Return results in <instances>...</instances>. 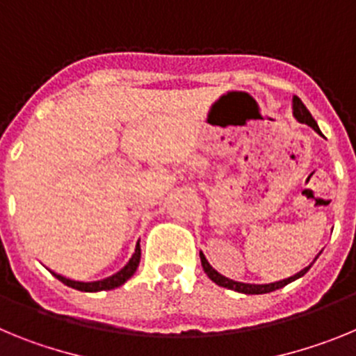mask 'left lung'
I'll use <instances>...</instances> for the list:
<instances>
[{"label": "left lung", "mask_w": 356, "mask_h": 356, "mask_svg": "<svg viewBox=\"0 0 356 356\" xmlns=\"http://www.w3.org/2000/svg\"><path fill=\"white\" fill-rule=\"evenodd\" d=\"M292 114H294V118L298 119L300 122H305V124H308L310 128H314V130L317 131V134H321L319 127H317L316 119L312 118V114L308 112L307 106L303 105V102H301L300 97L294 96L292 97ZM319 257V254H317ZM317 257L314 259V262L317 260ZM200 259H201V266H203V271L207 273V276H209L210 280H212L213 284H217L219 287H225V289H229V291H235V292H242V294H267V292H273V291H278V289L285 287L287 284H291V282H294V280L301 278V276L307 275V271L312 267V264L308 267H305V269H301L300 273H296L294 276H291V278H285V280H280V282H273V284H242V282H235V280H229L226 278V276L219 275V273L213 269L212 266L209 264V260L205 259V254H203V251H200Z\"/></svg>", "instance_id": "left-lung-1"}]
</instances>
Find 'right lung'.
I'll return each mask as SVG.
<instances>
[{"mask_svg":"<svg viewBox=\"0 0 356 356\" xmlns=\"http://www.w3.org/2000/svg\"><path fill=\"white\" fill-rule=\"evenodd\" d=\"M140 262V246L137 244L135 248V253L131 254V259L128 260V264L122 267L121 271H118L115 275L108 276V278H103V280H97V282H80V280H71V278H65V276L58 275V273H53L51 275L55 276L56 280H60L62 284L67 285L71 289H76V291L81 292H99V291H112V289H118L121 287L122 284H127L128 280L134 276V273L137 271V267H139Z\"/></svg>","mask_w":356,"mask_h":356,"instance_id":"1","label":"right lung"}]
</instances>
